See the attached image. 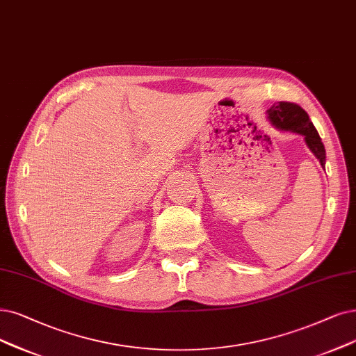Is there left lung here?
I'll return each instance as SVG.
<instances>
[{"instance_id": "1", "label": "left lung", "mask_w": 356, "mask_h": 356, "mask_svg": "<svg viewBox=\"0 0 356 356\" xmlns=\"http://www.w3.org/2000/svg\"><path fill=\"white\" fill-rule=\"evenodd\" d=\"M267 120L280 131H291L301 134L305 140V145L318 159L321 168L325 166V149L323 141L316 130L314 124L311 122L308 113L296 104L277 102L266 111Z\"/></svg>"}]
</instances>
